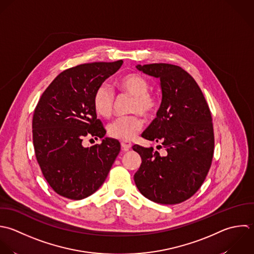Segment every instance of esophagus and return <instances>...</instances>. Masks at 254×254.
<instances>
[{
	"mask_svg": "<svg viewBox=\"0 0 254 254\" xmlns=\"http://www.w3.org/2000/svg\"><path fill=\"white\" fill-rule=\"evenodd\" d=\"M121 144H122V147H123V149H124L125 151H127V150L132 146L131 142L128 141V140H122Z\"/></svg>",
	"mask_w": 254,
	"mask_h": 254,
	"instance_id": "34e87169",
	"label": "esophagus"
}]
</instances>
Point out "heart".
<instances>
[{
    "label": "heart",
    "mask_w": 254,
    "mask_h": 254,
    "mask_svg": "<svg viewBox=\"0 0 254 254\" xmlns=\"http://www.w3.org/2000/svg\"><path fill=\"white\" fill-rule=\"evenodd\" d=\"M120 90L133 96L131 111L144 116L151 115L156 109L155 97L148 93L147 81L138 74H127L117 82ZM114 93L107 86L100 87L94 96V106L97 113L103 117H110L114 109ZM143 127V120L137 115L120 117L109 125V133L113 137L123 140L132 139Z\"/></svg>",
    "instance_id": "1"
}]
</instances>
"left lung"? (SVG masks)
Wrapping results in <instances>:
<instances>
[{
  "label": "left lung",
  "mask_w": 254,
  "mask_h": 254,
  "mask_svg": "<svg viewBox=\"0 0 254 254\" xmlns=\"http://www.w3.org/2000/svg\"><path fill=\"white\" fill-rule=\"evenodd\" d=\"M136 69L159 79L161 103L156 118L142 132L147 140L161 142L165 152L133 145L141 164L133 178L150 201L175 205L191 198L202 186L214 155V128L206 99L194 78L167 63L139 65Z\"/></svg>",
  "instance_id": "8db88e82"
}]
</instances>
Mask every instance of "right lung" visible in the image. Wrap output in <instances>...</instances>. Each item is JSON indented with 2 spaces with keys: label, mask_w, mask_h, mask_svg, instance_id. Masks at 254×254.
Returning a JSON list of instances; mask_svg holds the SVG:
<instances>
[{
  "label": "right lung",
  "mask_w": 254,
  "mask_h": 254,
  "mask_svg": "<svg viewBox=\"0 0 254 254\" xmlns=\"http://www.w3.org/2000/svg\"><path fill=\"white\" fill-rule=\"evenodd\" d=\"M123 63L94 62L67 69L38 101L32 118L35 156L44 178L62 197L82 200L95 193L121 150L118 139L105 137L94 96ZM86 136L102 138L101 144L85 148Z\"/></svg>",
  "instance_id": "right-lung-1"
}]
</instances>
